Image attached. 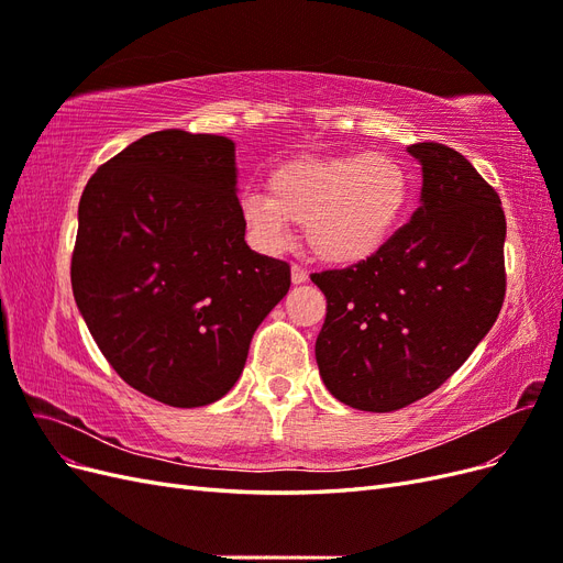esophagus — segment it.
<instances>
[{"label":"esophagus","instance_id":"1","mask_svg":"<svg viewBox=\"0 0 563 563\" xmlns=\"http://www.w3.org/2000/svg\"><path fill=\"white\" fill-rule=\"evenodd\" d=\"M308 279H310L308 269L300 267V265H291V282H294V284H305Z\"/></svg>","mask_w":563,"mask_h":563}]
</instances>
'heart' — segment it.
Here are the masks:
<instances>
[{"mask_svg":"<svg viewBox=\"0 0 563 563\" xmlns=\"http://www.w3.org/2000/svg\"><path fill=\"white\" fill-rule=\"evenodd\" d=\"M413 178L408 166L385 155L302 157L277 166L265 192H246L240 211L253 240L279 251L288 220L305 225L317 258L356 265L380 253L411 209Z\"/></svg>","mask_w":563,"mask_h":563,"instance_id":"heart-1","label":"heart"}]
</instances>
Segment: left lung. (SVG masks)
Returning <instances> with one entry per match:
<instances>
[{
    "instance_id": "8db88e82",
    "label": "left lung",
    "mask_w": 563,
    "mask_h": 563,
    "mask_svg": "<svg viewBox=\"0 0 563 563\" xmlns=\"http://www.w3.org/2000/svg\"><path fill=\"white\" fill-rule=\"evenodd\" d=\"M422 166L420 207L373 258L312 282L327 296L314 354L331 395L389 413L428 397L465 364L505 300V211L476 168L441 143Z\"/></svg>"
}]
</instances>
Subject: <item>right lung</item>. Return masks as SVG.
Segmentation results:
<instances>
[{
    "label": "right lung",
    "instance_id": "right-lung-1",
    "mask_svg": "<svg viewBox=\"0 0 563 563\" xmlns=\"http://www.w3.org/2000/svg\"><path fill=\"white\" fill-rule=\"evenodd\" d=\"M234 143L166 129L91 176L79 199L73 294L119 378L176 408L240 380L291 267L244 242Z\"/></svg>",
    "mask_w": 563,
    "mask_h": 563
}]
</instances>
